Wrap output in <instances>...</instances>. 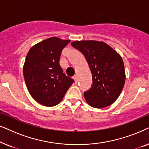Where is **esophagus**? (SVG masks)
<instances>
[{
	"label": "esophagus",
	"instance_id": "esophagus-1",
	"mask_svg": "<svg viewBox=\"0 0 149 149\" xmlns=\"http://www.w3.org/2000/svg\"><path fill=\"white\" fill-rule=\"evenodd\" d=\"M73 80H74L75 82L76 83L78 82V77H77V76H74L73 77Z\"/></svg>",
	"mask_w": 149,
	"mask_h": 149
}]
</instances>
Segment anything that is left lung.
Here are the masks:
<instances>
[{
    "label": "left lung",
    "instance_id": "8db88e82",
    "mask_svg": "<svg viewBox=\"0 0 149 149\" xmlns=\"http://www.w3.org/2000/svg\"><path fill=\"white\" fill-rule=\"evenodd\" d=\"M71 44L82 53L92 73V86L84 93L87 104L95 108L110 106L119 97L125 82L121 56L103 41H75Z\"/></svg>",
    "mask_w": 149,
    "mask_h": 149
}]
</instances>
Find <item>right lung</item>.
Listing matches in <instances>:
<instances>
[{"label": "right lung", "instance_id": "obj_1", "mask_svg": "<svg viewBox=\"0 0 149 149\" xmlns=\"http://www.w3.org/2000/svg\"><path fill=\"white\" fill-rule=\"evenodd\" d=\"M69 42L52 37L33 45L28 52L24 78L32 97L43 106L58 104L74 82L59 64L61 52Z\"/></svg>", "mask_w": 149, "mask_h": 149}]
</instances>
